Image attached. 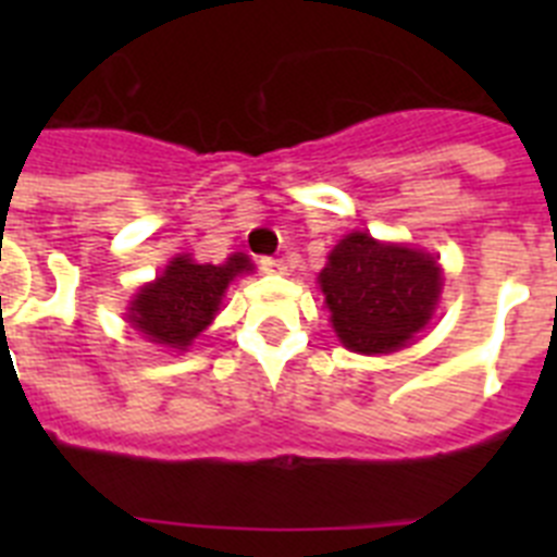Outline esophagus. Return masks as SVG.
Instances as JSON below:
<instances>
[{
  "label": "esophagus",
  "instance_id": "1",
  "mask_svg": "<svg viewBox=\"0 0 557 557\" xmlns=\"http://www.w3.org/2000/svg\"><path fill=\"white\" fill-rule=\"evenodd\" d=\"M259 268H262V273H270V275L287 273V264H284V259H275V256H262V259H259Z\"/></svg>",
  "mask_w": 557,
  "mask_h": 557
}]
</instances>
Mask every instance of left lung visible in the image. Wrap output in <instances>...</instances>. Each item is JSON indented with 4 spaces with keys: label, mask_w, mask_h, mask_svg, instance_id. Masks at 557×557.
<instances>
[{
    "label": "left lung",
    "mask_w": 557,
    "mask_h": 557,
    "mask_svg": "<svg viewBox=\"0 0 557 557\" xmlns=\"http://www.w3.org/2000/svg\"><path fill=\"white\" fill-rule=\"evenodd\" d=\"M321 289L337 337L354 351L385 354L426 326L441 293V268L430 253L382 245L357 231L332 250Z\"/></svg>",
    "instance_id": "1"
}]
</instances>
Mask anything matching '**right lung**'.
I'll return each mask as SVG.
<instances>
[{
    "instance_id": "obj_1",
    "label": "right lung",
    "mask_w": 557,
    "mask_h": 557,
    "mask_svg": "<svg viewBox=\"0 0 557 557\" xmlns=\"http://www.w3.org/2000/svg\"><path fill=\"white\" fill-rule=\"evenodd\" d=\"M245 270H250L245 253L228 256L225 264H198L178 256L161 278L136 295L131 323L152 343L186 348L211 323L231 278Z\"/></svg>"
}]
</instances>
